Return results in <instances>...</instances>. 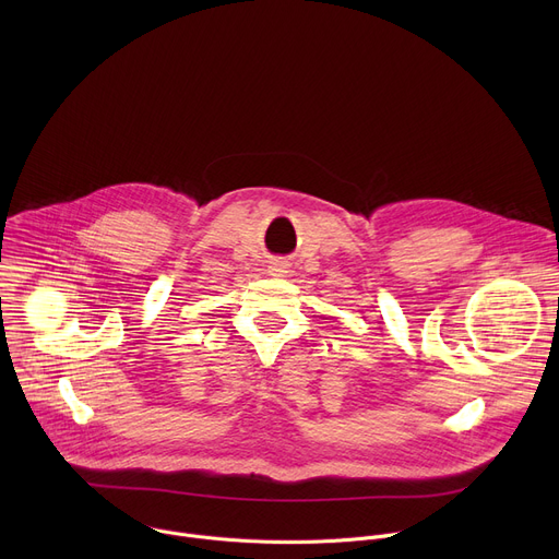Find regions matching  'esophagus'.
<instances>
[{"instance_id":"obj_1","label":"esophagus","mask_w":559,"mask_h":559,"mask_svg":"<svg viewBox=\"0 0 559 559\" xmlns=\"http://www.w3.org/2000/svg\"><path fill=\"white\" fill-rule=\"evenodd\" d=\"M270 274H272V276H283V274H285V265H283L281 261L272 263V265H270Z\"/></svg>"}]
</instances>
